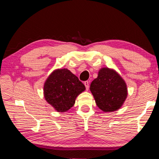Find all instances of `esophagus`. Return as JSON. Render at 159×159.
Listing matches in <instances>:
<instances>
[{"instance_id": "esophagus-1", "label": "esophagus", "mask_w": 159, "mask_h": 159, "mask_svg": "<svg viewBox=\"0 0 159 159\" xmlns=\"http://www.w3.org/2000/svg\"><path fill=\"white\" fill-rule=\"evenodd\" d=\"M84 85H85V88H86V90H88L89 89V83H88V81H85L84 82Z\"/></svg>"}]
</instances>
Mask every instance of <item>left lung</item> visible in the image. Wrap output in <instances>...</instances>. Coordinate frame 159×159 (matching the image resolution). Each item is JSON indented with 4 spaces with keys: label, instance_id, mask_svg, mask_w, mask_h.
Segmentation results:
<instances>
[{
    "label": "left lung",
    "instance_id": "8db88e82",
    "mask_svg": "<svg viewBox=\"0 0 159 159\" xmlns=\"http://www.w3.org/2000/svg\"><path fill=\"white\" fill-rule=\"evenodd\" d=\"M90 90L99 109L104 112L117 111L128 95L125 80L114 69L102 68L98 78L90 84Z\"/></svg>",
    "mask_w": 159,
    "mask_h": 159
}]
</instances>
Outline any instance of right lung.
I'll list each match as a JSON object with an SVG mask.
<instances>
[{
    "mask_svg": "<svg viewBox=\"0 0 159 159\" xmlns=\"http://www.w3.org/2000/svg\"><path fill=\"white\" fill-rule=\"evenodd\" d=\"M85 90L79 78L67 69L52 71L43 87L45 100L58 112H65L74 105L77 96Z\"/></svg>",
    "mask_w": 159,
    "mask_h": 159,
    "instance_id": "obj_1",
    "label": "right lung"
}]
</instances>
